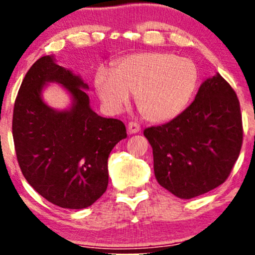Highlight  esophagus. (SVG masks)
I'll return each mask as SVG.
<instances>
[{"label":"esophagus","instance_id":"1","mask_svg":"<svg viewBox=\"0 0 255 255\" xmlns=\"http://www.w3.org/2000/svg\"><path fill=\"white\" fill-rule=\"evenodd\" d=\"M127 130L129 134H136L140 131V126L137 125L136 122H129V124H128Z\"/></svg>","mask_w":255,"mask_h":255}]
</instances>
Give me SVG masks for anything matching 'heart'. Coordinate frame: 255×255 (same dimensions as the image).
<instances>
[{
  "label": "heart",
  "instance_id": "heart-1",
  "mask_svg": "<svg viewBox=\"0 0 255 255\" xmlns=\"http://www.w3.org/2000/svg\"><path fill=\"white\" fill-rule=\"evenodd\" d=\"M197 84L195 63L166 52L131 55L115 64L113 73L99 69L95 75L96 91L108 110H122L133 93L140 113L154 124L171 121L182 114Z\"/></svg>",
  "mask_w": 255,
  "mask_h": 255
}]
</instances>
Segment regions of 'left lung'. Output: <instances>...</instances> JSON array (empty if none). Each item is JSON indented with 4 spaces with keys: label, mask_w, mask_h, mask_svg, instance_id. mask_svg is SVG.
<instances>
[{
    "label": "left lung",
    "mask_w": 255,
    "mask_h": 255,
    "mask_svg": "<svg viewBox=\"0 0 255 255\" xmlns=\"http://www.w3.org/2000/svg\"><path fill=\"white\" fill-rule=\"evenodd\" d=\"M158 183L181 199L212 191L229 176L242 146L235 91L221 74L207 78L193 103L168 124L146 128Z\"/></svg>",
    "instance_id": "obj_1"
}]
</instances>
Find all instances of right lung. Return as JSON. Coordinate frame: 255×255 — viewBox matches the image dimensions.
Wrapping results in <instances>:
<instances>
[{"label": "right lung", "mask_w": 255, "mask_h": 255, "mask_svg": "<svg viewBox=\"0 0 255 255\" xmlns=\"http://www.w3.org/2000/svg\"><path fill=\"white\" fill-rule=\"evenodd\" d=\"M61 84L71 105L58 111L46 105L42 91ZM80 75L58 66L52 55L40 57L26 73L13 113V139L27 182L51 204L80 210L107 191L111 150L127 137L120 120L99 116L90 107Z\"/></svg>", "instance_id": "add662e5"}]
</instances>
